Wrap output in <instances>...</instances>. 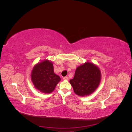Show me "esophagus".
I'll return each mask as SVG.
<instances>
[{
    "label": "esophagus",
    "instance_id": "34e87169",
    "mask_svg": "<svg viewBox=\"0 0 132 132\" xmlns=\"http://www.w3.org/2000/svg\"><path fill=\"white\" fill-rule=\"evenodd\" d=\"M63 79L64 80H68L69 79V78L68 77H65L63 78Z\"/></svg>",
    "mask_w": 132,
    "mask_h": 132
}]
</instances>
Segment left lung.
<instances>
[{"mask_svg":"<svg viewBox=\"0 0 132 132\" xmlns=\"http://www.w3.org/2000/svg\"><path fill=\"white\" fill-rule=\"evenodd\" d=\"M101 79L99 67L87 61L77 68L74 77L69 82L75 94L83 97L93 94L97 89Z\"/></svg>","mask_w":132,"mask_h":132,"instance_id":"1","label":"left lung"}]
</instances>
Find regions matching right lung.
Returning <instances> with one entry per match:
<instances>
[{"mask_svg": "<svg viewBox=\"0 0 132 132\" xmlns=\"http://www.w3.org/2000/svg\"><path fill=\"white\" fill-rule=\"evenodd\" d=\"M31 77L35 88L45 94L53 92L61 80L59 76L54 73L53 63L48 59L36 64L31 71Z\"/></svg>", "mask_w": 132, "mask_h": 132, "instance_id": "add662e5", "label": "right lung"}]
</instances>
